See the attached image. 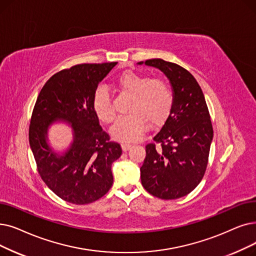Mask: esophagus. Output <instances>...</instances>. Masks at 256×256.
Returning a JSON list of instances; mask_svg holds the SVG:
<instances>
[{
	"label": "esophagus",
	"instance_id": "34e87169",
	"mask_svg": "<svg viewBox=\"0 0 256 256\" xmlns=\"http://www.w3.org/2000/svg\"><path fill=\"white\" fill-rule=\"evenodd\" d=\"M121 148H122V150L126 152V150H128L132 148V144L126 143V142H122V143H121Z\"/></svg>",
	"mask_w": 256,
	"mask_h": 256
}]
</instances>
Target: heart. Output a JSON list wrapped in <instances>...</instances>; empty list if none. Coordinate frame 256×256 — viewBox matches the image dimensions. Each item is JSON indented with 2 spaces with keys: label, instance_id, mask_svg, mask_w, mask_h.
<instances>
[{
  "label": "heart",
  "instance_id": "b5f03b06",
  "mask_svg": "<svg viewBox=\"0 0 256 256\" xmlns=\"http://www.w3.org/2000/svg\"><path fill=\"white\" fill-rule=\"evenodd\" d=\"M121 92L132 95L128 115L120 116L110 128V134L117 140L132 142L141 138L148 128V120L158 124L168 117L174 106V92L168 82L161 77L128 70L115 78ZM92 106L95 115L106 124L115 117L110 96L104 86H98L93 93Z\"/></svg>",
  "mask_w": 256,
  "mask_h": 256
}]
</instances>
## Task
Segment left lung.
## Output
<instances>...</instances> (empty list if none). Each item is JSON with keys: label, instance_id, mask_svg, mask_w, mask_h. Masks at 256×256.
<instances>
[{"label": "left lung", "instance_id": "1", "mask_svg": "<svg viewBox=\"0 0 256 256\" xmlns=\"http://www.w3.org/2000/svg\"><path fill=\"white\" fill-rule=\"evenodd\" d=\"M144 64L168 76L174 99L164 124L146 146L141 183L154 196L179 198L192 192L205 174L214 138L209 110L201 86L183 66L161 58Z\"/></svg>", "mask_w": 256, "mask_h": 256}]
</instances>
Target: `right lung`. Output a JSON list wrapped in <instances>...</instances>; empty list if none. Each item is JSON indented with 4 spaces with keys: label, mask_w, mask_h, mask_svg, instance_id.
<instances>
[{
    "label": "right lung",
    "mask_w": 256,
    "mask_h": 256,
    "mask_svg": "<svg viewBox=\"0 0 256 256\" xmlns=\"http://www.w3.org/2000/svg\"><path fill=\"white\" fill-rule=\"evenodd\" d=\"M117 62L82 64L52 75L32 110L29 143L42 180L64 201L93 203L113 185L110 168L122 150L99 124L92 106L98 84ZM56 120L70 122L74 139L62 156L46 143L48 128Z\"/></svg>",
    "instance_id": "obj_1"
}]
</instances>
